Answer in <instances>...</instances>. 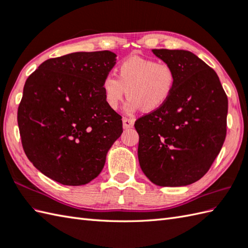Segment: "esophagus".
I'll list each match as a JSON object with an SVG mask.
<instances>
[{
	"mask_svg": "<svg viewBox=\"0 0 248 248\" xmlns=\"http://www.w3.org/2000/svg\"><path fill=\"white\" fill-rule=\"evenodd\" d=\"M123 125H124V129H130V128H133L134 125V119H131V118H124L123 119Z\"/></svg>",
	"mask_w": 248,
	"mask_h": 248,
	"instance_id": "esophagus-1",
	"label": "esophagus"
}]
</instances>
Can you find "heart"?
<instances>
[{
	"label": "heart",
	"instance_id": "heart-1",
	"mask_svg": "<svg viewBox=\"0 0 248 248\" xmlns=\"http://www.w3.org/2000/svg\"><path fill=\"white\" fill-rule=\"evenodd\" d=\"M116 77L103 78L101 89L105 103L117 109L128 93L124 110L132 114L140 108L154 112L161 108L173 93L176 75L166 62H155L140 56H131L116 68Z\"/></svg>",
	"mask_w": 248,
	"mask_h": 248
}]
</instances>
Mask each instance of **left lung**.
<instances>
[{"label":"left lung","mask_w":248,"mask_h":248,"mask_svg":"<svg viewBox=\"0 0 248 248\" xmlns=\"http://www.w3.org/2000/svg\"><path fill=\"white\" fill-rule=\"evenodd\" d=\"M170 65L176 85L159 109L136 120L141 170L160 186H186L211 167L226 138L228 99L219 78L186 50H152Z\"/></svg>","instance_id":"obj_1"}]
</instances>
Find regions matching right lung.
Listing matches in <instances>:
<instances>
[{
  "label": "right lung",
  "instance_id": "1",
  "mask_svg": "<svg viewBox=\"0 0 248 248\" xmlns=\"http://www.w3.org/2000/svg\"><path fill=\"white\" fill-rule=\"evenodd\" d=\"M116 56L75 52L46 60L26 80L18 108L21 140L28 159L52 180L91 182L123 133L121 116L108 107L101 89Z\"/></svg>",
  "mask_w": 248,
  "mask_h": 248
}]
</instances>
